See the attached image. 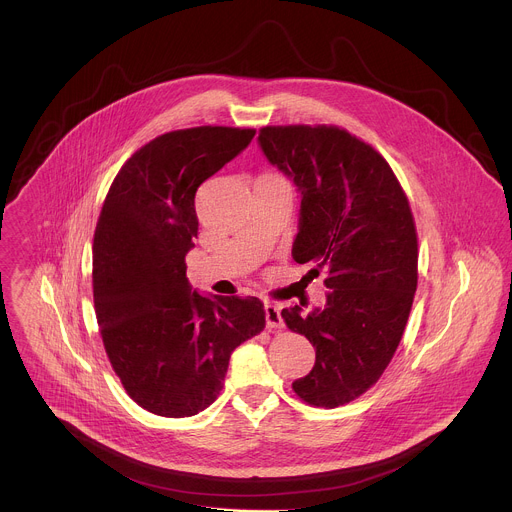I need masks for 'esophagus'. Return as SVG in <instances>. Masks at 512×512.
Masks as SVG:
<instances>
[{
    "label": "esophagus",
    "instance_id": "34e87169",
    "mask_svg": "<svg viewBox=\"0 0 512 512\" xmlns=\"http://www.w3.org/2000/svg\"><path fill=\"white\" fill-rule=\"evenodd\" d=\"M264 311H266V327L268 329H282L284 327V319H282L280 307L276 303H266Z\"/></svg>",
    "mask_w": 512,
    "mask_h": 512
}]
</instances>
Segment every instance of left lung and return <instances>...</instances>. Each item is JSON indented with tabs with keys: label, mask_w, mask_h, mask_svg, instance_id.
Listing matches in <instances>:
<instances>
[{
	"label": "left lung",
	"mask_w": 512,
	"mask_h": 512,
	"mask_svg": "<svg viewBox=\"0 0 512 512\" xmlns=\"http://www.w3.org/2000/svg\"><path fill=\"white\" fill-rule=\"evenodd\" d=\"M268 161L301 193L292 256L325 272L327 303L282 311L315 347V366L292 384L311 406L337 408L390 365L418 286V234L408 197L388 161L337 126H266Z\"/></svg>",
	"instance_id": "1"
}]
</instances>
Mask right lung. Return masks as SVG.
<instances>
[{
    "instance_id": "add662e5",
    "label": "right lung",
    "mask_w": 512,
    "mask_h": 512,
    "mask_svg": "<svg viewBox=\"0 0 512 512\" xmlns=\"http://www.w3.org/2000/svg\"><path fill=\"white\" fill-rule=\"evenodd\" d=\"M254 134L199 126L157 136L122 165L104 199L92 244L94 311L110 365L151 414L209 408L232 351L266 327L258 297L193 292L185 266L199 185Z\"/></svg>"
}]
</instances>
